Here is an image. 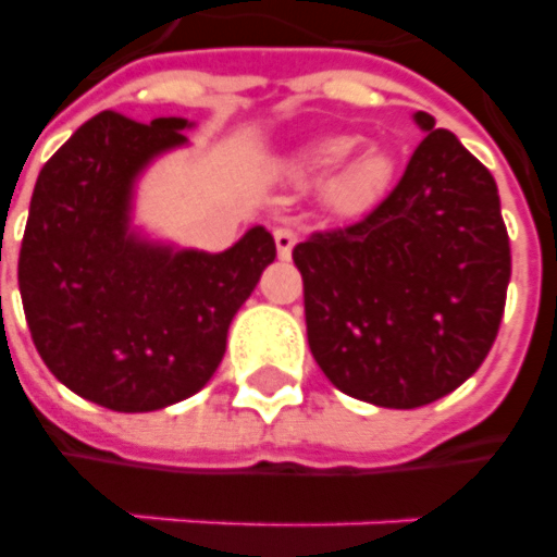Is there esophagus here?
Instances as JSON below:
<instances>
[{
    "mask_svg": "<svg viewBox=\"0 0 557 557\" xmlns=\"http://www.w3.org/2000/svg\"><path fill=\"white\" fill-rule=\"evenodd\" d=\"M272 239H275V251H278V258H290V251H294V246H297V231H294V227H287V224H282V227H275V231H272Z\"/></svg>",
    "mask_w": 557,
    "mask_h": 557,
    "instance_id": "obj_1",
    "label": "esophagus"
}]
</instances>
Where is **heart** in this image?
<instances>
[{"label": "heart", "mask_w": 557, "mask_h": 557, "mask_svg": "<svg viewBox=\"0 0 557 557\" xmlns=\"http://www.w3.org/2000/svg\"><path fill=\"white\" fill-rule=\"evenodd\" d=\"M357 137H323L318 144L297 152L287 173L299 185H314L330 180L323 188L326 207L338 215H366L389 191L396 161L384 149H366L357 156Z\"/></svg>", "instance_id": "b5f03b06"}]
</instances>
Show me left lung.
<instances>
[{
    "mask_svg": "<svg viewBox=\"0 0 557 557\" xmlns=\"http://www.w3.org/2000/svg\"><path fill=\"white\" fill-rule=\"evenodd\" d=\"M398 185L357 224L294 248L311 357L342 393L423 408L495 345L510 239L492 173L429 113Z\"/></svg>",
    "mask_w": 557,
    "mask_h": 557,
    "instance_id": "obj_1",
    "label": "left lung"
}]
</instances>
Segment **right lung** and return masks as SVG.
<instances>
[{
  "label": "right lung",
  "mask_w": 557,
  "mask_h": 557,
  "mask_svg": "<svg viewBox=\"0 0 557 557\" xmlns=\"http://www.w3.org/2000/svg\"><path fill=\"white\" fill-rule=\"evenodd\" d=\"M185 128L180 116L144 125L104 110L35 183L17 263L26 323L47 369L110 411H159L203 389L234 314L275 260L267 227L219 255L132 231L137 176L188 144Z\"/></svg>",
  "instance_id": "obj_1"
}]
</instances>
